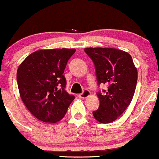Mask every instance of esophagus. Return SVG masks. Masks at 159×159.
I'll list each match as a JSON object with an SVG mask.
<instances>
[{"label":"esophagus","mask_w":159,"mask_h":159,"mask_svg":"<svg viewBox=\"0 0 159 159\" xmlns=\"http://www.w3.org/2000/svg\"><path fill=\"white\" fill-rule=\"evenodd\" d=\"M90 95V92L88 90H84L81 93L79 94V97L82 98H84L88 97Z\"/></svg>","instance_id":"34e87169"}]
</instances>
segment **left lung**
Returning <instances> with one entry per match:
<instances>
[{"label": "left lung", "mask_w": 159, "mask_h": 159, "mask_svg": "<svg viewBox=\"0 0 159 159\" xmlns=\"http://www.w3.org/2000/svg\"><path fill=\"white\" fill-rule=\"evenodd\" d=\"M84 52L94 63L98 85L107 86V90L96 93L100 104L93 115L102 123L114 122L132 102L138 70L130 54L119 49L87 48Z\"/></svg>", "instance_id": "left-lung-1"}]
</instances>
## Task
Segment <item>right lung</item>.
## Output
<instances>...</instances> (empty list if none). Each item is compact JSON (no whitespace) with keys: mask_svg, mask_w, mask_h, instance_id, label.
<instances>
[{"mask_svg":"<svg viewBox=\"0 0 159 159\" xmlns=\"http://www.w3.org/2000/svg\"><path fill=\"white\" fill-rule=\"evenodd\" d=\"M73 48L39 50L30 54L17 70L20 96L25 105L38 120L45 123L60 121L75 96L65 90L63 75Z\"/></svg>","mask_w":159,"mask_h":159,"instance_id":"obj_1","label":"right lung"}]
</instances>
